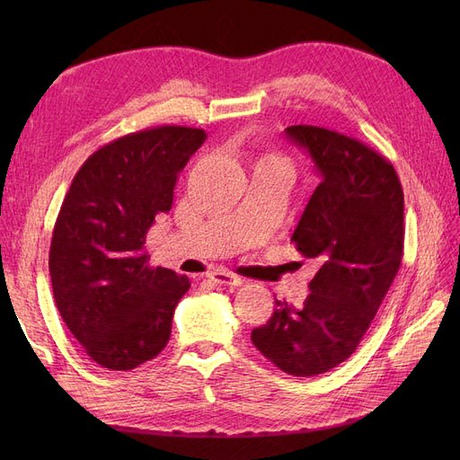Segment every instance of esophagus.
<instances>
[{
  "label": "esophagus",
  "instance_id": "1",
  "mask_svg": "<svg viewBox=\"0 0 460 460\" xmlns=\"http://www.w3.org/2000/svg\"><path fill=\"white\" fill-rule=\"evenodd\" d=\"M208 278H211L215 284H220V286H240L243 282L238 274H234L230 270H215L208 274Z\"/></svg>",
  "mask_w": 460,
  "mask_h": 460
}]
</instances>
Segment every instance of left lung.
Masks as SVG:
<instances>
[{"label": "left lung", "instance_id": "left-lung-1", "mask_svg": "<svg viewBox=\"0 0 460 460\" xmlns=\"http://www.w3.org/2000/svg\"><path fill=\"white\" fill-rule=\"evenodd\" d=\"M286 136L320 174L291 235L320 269L301 307L276 299L252 341L286 374L309 378L349 358L370 328L401 267L405 201L394 164L367 144L307 124L288 127Z\"/></svg>", "mask_w": 460, "mask_h": 460}]
</instances>
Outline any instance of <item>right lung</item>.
I'll list each match as a JSON object with an SVG mask.
<instances>
[{"mask_svg":"<svg viewBox=\"0 0 460 460\" xmlns=\"http://www.w3.org/2000/svg\"><path fill=\"white\" fill-rule=\"evenodd\" d=\"M205 130L157 127L127 134L80 166L55 220L49 247L53 297L88 357L132 370L157 357L186 276L149 267L146 235L169 213L178 174Z\"/></svg>","mask_w":460,"mask_h":460,"instance_id":"add662e5","label":"right lung"}]
</instances>
